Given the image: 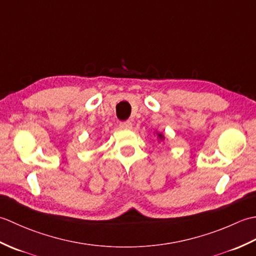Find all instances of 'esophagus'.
<instances>
[{
	"label": "esophagus",
	"instance_id": "1",
	"mask_svg": "<svg viewBox=\"0 0 256 256\" xmlns=\"http://www.w3.org/2000/svg\"><path fill=\"white\" fill-rule=\"evenodd\" d=\"M120 128L123 130H130L132 128V122L131 121H124L120 123Z\"/></svg>",
	"mask_w": 256,
	"mask_h": 256
}]
</instances>
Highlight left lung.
Instances as JSON below:
<instances>
[{"label": "left lung", "mask_w": 256, "mask_h": 256, "mask_svg": "<svg viewBox=\"0 0 256 256\" xmlns=\"http://www.w3.org/2000/svg\"><path fill=\"white\" fill-rule=\"evenodd\" d=\"M157 138H158V140H164V135H162V134H160V133H158V136H157Z\"/></svg>", "instance_id": "obj_1"}]
</instances>
